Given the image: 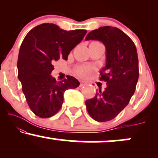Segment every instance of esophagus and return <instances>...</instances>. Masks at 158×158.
Wrapping results in <instances>:
<instances>
[{"label": "esophagus", "mask_w": 158, "mask_h": 158, "mask_svg": "<svg viewBox=\"0 0 158 158\" xmlns=\"http://www.w3.org/2000/svg\"><path fill=\"white\" fill-rule=\"evenodd\" d=\"M85 85V83L83 82V81H81V82H80V85H79V86H80V87H83Z\"/></svg>", "instance_id": "esophagus-1"}]
</instances>
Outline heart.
<instances>
[{
	"mask_svg": "<svg viewBox=\"0 0 158 158\" xmlns=\"http://www.w3.org/2000/svg\"><path fill=\"white\" fill-rule=\"evenodd\" d=\"M90 72V68L89 67H85V66H81L79 67L76 70V73L79 74L81 77H87V76L89 75Z\"/></svg>",
	"mask_w": 158,
	"mask_h": 158,
	"instance_id": "b5f03b06",
	"label": "heart"
}]
</instances>
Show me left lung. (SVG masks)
<instances>
[{
  "instance_id": "left-lung-1",
  "label": "left lung",
  "mask_w": 158,
  "mask_h": 158,
  "mask_svg": "<svg viewBox=\"0 0 158 158\" xmlns=\"http://www.w3.org/2000/svg\"><path fill=\"white\" fill-rule=\"evenodd\" d=\"M85 39L102 41L106 48V64L100 70L99 79L106 81L107 87L85 102L92 118L106 122L126 108L135 93L139 78L137 49L125 32L114 27L92 30Z\"/></svg>"
}]
</instances>
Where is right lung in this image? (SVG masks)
Returning a JSON list of instances; mask_svg holds the SVG:
<instances>
[{
    "mask_svg": "<svg viewBox=\"0 0 158 158\" xmlns=\"http://www.w3.org/2000/svg\"><path fill=\"white\" fill-rule=\"evenodd\" d=\"M87 31H67L53 23H42L32 29L23 40L18 59L19 79L29 107L38 117L48 118L61 109L66 90L77 88L73 77L56 81L50 74L53 61L68 56L81 42Z\"/></svg>",
    "mask_w": 158,
    "mask_h": 158,
    "instance_id": "add662e5",
    "label": "right lung"
}]
</instances>
